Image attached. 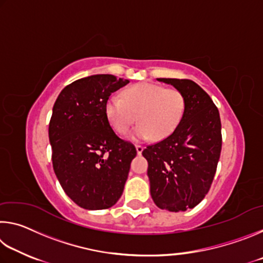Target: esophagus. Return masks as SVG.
<instances>
[{
	"label": "esophagus",
	"instance_id": "34e87169",
	"mask_svg": "<svg viewBox=\"0 0 263 263\" xmlns=\"http://www.w3.org/2000/svg\"><path fill=\"white\" fill-rule=\"evenodd\" d=\"M136 149H137V153H138V154H141L142 151H144V146L136 145Z\"/></svg>",
	"mask_w": 263,
	"mask_h": 263
}]
</instances>
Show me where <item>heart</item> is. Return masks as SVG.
<instances>
[{"label":"heart","mask_w":263,"mask_h":263,"mask_svg":"<svg viewBox=\"0 0 263 263\" xmlns=\"http://www.w3.org/2000/svg\"><path fill=\"white\" fill-rule=\"evenodd\" d=\"M184 112L185 99L180 90L147 82L128 87L124 99L114 95L105 103L106 117L116 132L124 135L136 119L139 121L128 136L136 141L153 136L157 140L166 139L179 126Z\"/></svg>","instance_id":"b5f03b06"}]
</instances>
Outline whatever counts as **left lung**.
Instances as JSON below:
<instances>
[{
	"label": "left lung",
	"instance_id": "1",
	"mask_svg": "<svg viewBox=\"0 0 263 263\" xmlns=\"http://www.w3.org/2000/svg\"><path fill=\"white\" fill-rule=\"evenodd\" d=\"M158 80L184 95L185 112L171 136L142 151L151 196L162 210L185 211L202 202L215 177L221 151L219 111L191 80Z\"/></svg>",
	"mask_w": 263,
	"mask_h": 263
}]
</instances>
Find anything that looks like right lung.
<instances>
[{
	"label": "right lung",
	"instance_id": "right-lung-1",
	"mask_svg": "<svg viewBox=\"0 0 263 263\" xmlns=\"http://www.w3.org/2000/svg\"><path fill=\"white\" fill-rule=\"evenodd\" d=\"M128 80L97 74L62 89L48 126L53 169L66 195L87 210L115 205L123 194L135 145L116 135L105 103Z\"/></svg>",
	"mask_w": 263,
	"mask_h": 263
}]
</instances>
